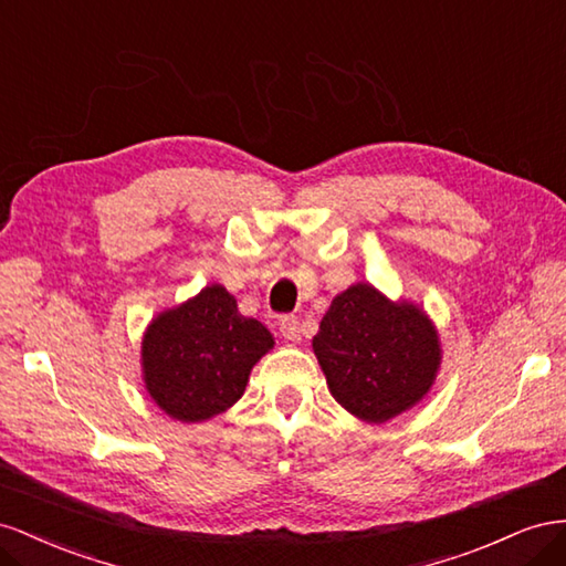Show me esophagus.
I'll use <instances>...</instances> for the list:
<instances>
[{"label":"esophagus","instance_id":"obj_1","mask_svg":"<svg viewBox=\"0 0 566 566\" xmlns=\"http://www.w3.org/2000/svg\"><path fill=\"white\" fill-rule=\"evenodd\" d=\"M280 332H282L284 338H289V342H294V344L301 342V322H298V317L284 315L280 319Z\"/></svg>","mask_w":566,"mask_h":566}]
</instances>
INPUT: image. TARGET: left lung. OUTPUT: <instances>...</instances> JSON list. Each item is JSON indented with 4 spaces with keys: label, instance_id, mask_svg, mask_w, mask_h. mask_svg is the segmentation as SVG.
Returning <instances> with one entry per match:
<instances>
[{
    "label": "left lung",
    "instance_id": "1",
    "mask_svg": "<svg viewBox=\"0 0 566 566\" xmlns=\"http://www.w3.org/2000/svg\"><path fill=\"white\" fill-rule=\"evenodd\" d=\"M332 396L363 422L384 424L422 400L441 367L429 315L358 282L334 296L313 336Z\"/></svg>",
    "mask_w": 566,
    "mask_h": 566
}]
</instances>
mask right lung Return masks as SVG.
Wrapping results in <instances>:
<instances>
[{
	"instance_id": "obj_1",
	"label": "right lung",
	"mask_w": 566,
	"mask_h": 566,
	"mask_svg": "<svg viewBox=\"0 0 566 566\" xmlns=\"http://www.w3.org/2000/svg\"><path fill=\"white\" fill-rule=\"evenodd\" d=\"M272 346L268 327L211 284L151 319L142 338L144 386L168 417L206 422L244 396L253 365Z\"/></svg>"
}]
</instances>
